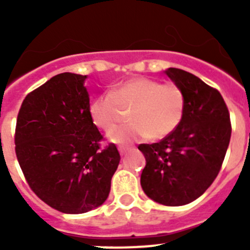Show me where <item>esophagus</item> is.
<instances>
[{"label":"esophagus","instance_id":"esophagus-1","mask_svg":"<svg viewBox=\"0 0 250 250\" xmlns=\"http://www.w3.org/2000/svg\"><path fill=\"white\" fill-rule=\"evenodd\" d=\"M129 149H130L129 146H119V152H120L121 155H124L125 152L129 151Z\"/></svg>","mask_w":250,"mask_h":250}]
</instances>
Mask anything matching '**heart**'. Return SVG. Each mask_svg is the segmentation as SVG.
Wrapping results in <instances>:
<instances>
[{
  "label": "heart",
  "instance_id": "1",
  "mask_svg": "<svg viewBox=\"0 0 250 250\" xmlns=\"http://www.w3.org/2000/svg\"><path fill=\"white\" fill-rule=\"evenodd\" d=\"M130 111L132 124L109 132L115 143H130L150 138L161 140L182 124L185 95L174 83L138 76L119 83L110 92L98 95L89 106L90 116L99 129L109 131Z\"/></svg>",
  "mask_w": 250,
  "mask_h": 250
}]
</instances>
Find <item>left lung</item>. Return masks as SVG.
<instances>
[{
	"mask_svg": "<svg viewBox=\"0 0 250 250\" xmlns=\"http://www.w3.org/2000/svg\"><path fill=\"white\" fill-rule=\"evenodd\" d=\"M165 72L184 91V118L167 138L138 146L146 160L140 184L150 199L179 207L198 199L213 184L230 141L231 124L218 90L180 68Z\"/></svg>",
	"mask_w": 250,
	"mask_h": 250,
	"instance_id": "left-lung-1",
	"label": "left lung"
}]
</instances>
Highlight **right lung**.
I'll return each mask as SVG.
<instances>
[{"label": "right lung", "mask_w": 250, "mask_h": 250, "mask_svg": "<svg viewBox=\"0 0 250 250\" xmlns=\"http://www.w3.org/2000/svg\"><path fill=\"white\" fill-rule=\"evenodd\" d=\"M85 79L63 72L27 94L15 130V151L27 184L42 202L66 214L100 207L120 163L116 145L101 147Z\"/></svg>", "instance_id": "obj_1"}]
</instances>
